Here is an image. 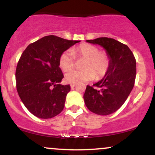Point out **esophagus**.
<instances>
[{"mask_svg":"<svg viewBox=\"0 0 155 155\" xmlns=\"http://www.w3.org/2000/svg\"><path fill=\"white\" fill-rule=\"evenodd\" d=\"M76 86V84H71V88H74V87H75Z\"/></svg>","mask_w":155,"mask_h":155,"instance_id":"esophagus-1","label":"esophagus"}]
</instances>
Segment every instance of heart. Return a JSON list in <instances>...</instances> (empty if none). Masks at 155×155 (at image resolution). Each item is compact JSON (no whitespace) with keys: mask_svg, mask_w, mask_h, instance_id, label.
Wrapping results in <instances>:
<instances>
[{"mask_svg":"<svg viewBox=\"0 0 155 155\" xmlns=\"http://www.w3.org/2000/svg\"><path fill=\"white\" fill-rule=\"evenodd\" d=\"M84 58L82 70H74L65 75V80L71 84H79L100 79L109 70L111 60L105 51H99L95 46L89 44H80L71 51H65L59 58V65L64 72L75 66L76 59Z\"/></svg>","mask_w":155,"mask_h":155,"instance_id":"heart-1","label":"heart"}]
</instances>
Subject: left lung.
<instances>
[{"instance_id": "8db88e82", "label": "left lung", "mask_w": 155, "mask_h": 155, "mask_svg": "<svg viewBox=\"0 0 155 155\" xmlns=\"http://www.w3.org/2000/svg\"><path fill=\"white\" fill-rule=\"evenodd\" d=\"M87 42L104 47L111 65L104 77L94 84L95 88L87 86L85 105L96 114H111L124 104L132 91L136 76V58L127 45L114 38L101 37Z\"/></svg>"}]
</instances>
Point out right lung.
<instances>
[{"label":"right lung","instance_id":"right-lung-1","mask_svg":"<svg viewBox=\"0 0 155 155\" xmlns=\"http://www.w3.org/2000/svg\"><path fill=\"white\" fill-rule=\"evenodd\" d=\"M79 41L47 35L29 44L22 52L16 69L17 90L23 104L34 116L52 118L63 110L71 87L60 84L64 76L59 58Z\"/></svg>","mask_w":155,"mask_h":155}]
</instances>
